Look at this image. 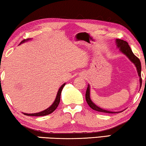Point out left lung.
Masks as SVG:
<instances>
[{
	"label": "left lung",
	"mask_w": 146,
	"mask_h": 146,
	"mask_svg": "<svg viewBox=\"0 0 146 146\" xmlns=\"http://www.w3.org/2000/svg\"><path fill=\"white\" fill-rule=\"evenodd\" d=\"M116 42L117 44V46L119 48H120L121 51L123 52V54H125L126 56H127L128 58H129V60L131 61V62L134 64L137 71H138V73L139 77H140V87L142 86V77H141V69H142V67H141V63L140 61L139 60V58L138 57L134 55L132 52L131 48H130V46L128 44V42L127 41H125L123 40H121V39H117L116 40ZM146 80V78H145ZM86 100L87 104H88V106L95 111H97L99 112H102V113H119V112H112V111H109L103 110L100 108H99L98 106H96L95 104L93 103V102L91 101L90 98V86L88 85V88L86 89Z\"/></svg>",
	"instance_id": "8db88e82"
}]
</instances>
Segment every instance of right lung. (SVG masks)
I'll return each instance as SVG.
<instances>
[{
	"mask_svg": "<svg viewBox=\"0 0 146 146\" xmlns=\"http://www.w3.org/2000/svg\"><path fill=\"white\" fill-rule=\"evenodd\" d=\"M28 40V39H27ZM23 40L21 41V42H25V40ZM65 84H64L63 85L60 87L59 90H58V94H57V96L56 98V100L53 103V104L50 106V107L48 108L46 110H45L44 111H42L41 112H39V113H23L25 115H27V116H45V115H47L48 114H50L52 113V112L54 111H55V110L57 107L60 104V95H61V92H62V90L63 88H64V86H65Z\"/></svg>",
	"mask_w": 146,
	"mask_h": 146,
	"instance_id": "add662e5",
	"label": "right lung"
}]
</instances>
